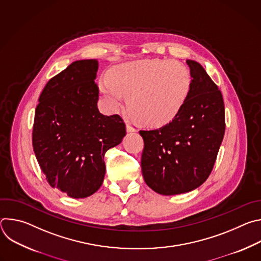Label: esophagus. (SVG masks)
<instances>
[{"instance_id":"obj_1","label":"esophagus","mask_w":261,"mask_h":261,"mask_svg":"<svg viewBox=\"0 0 261 261\" xmlns=\"http://www.w3.org/2000/svg\"><path fill=\"white\" fill-rule=\"evenodd\" d=\"M126 129H127V132H130V133H132V132H136V129H135L133 126L129 125V124H127Z\"/></svg>"}]
</instances>
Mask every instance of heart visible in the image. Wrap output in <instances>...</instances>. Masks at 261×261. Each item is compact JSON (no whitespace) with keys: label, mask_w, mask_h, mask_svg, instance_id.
<instances>
[{"label":"heart","mask_w":261,"mask_h":261,"mask_svg":"<svg viewBox=\"0 0 261 261\" xmlns=\"http://www.w3.org/2000/svg\"><path fill=\"white\" fill-rule=\"evenodd\" d=\"M192 86L190 70L171 60H143L115 67L109 81L100 83L107 106L119 110L128 96V108L147 127H161L172 121L187 100Z\"/></svg>","instance_id":"1"}]
</instances>
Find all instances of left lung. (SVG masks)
Listing matches in <instances>:
<instances>
[{
	"instance_id": "left-lung-1",
	"label": "left lung",
	"mask_w": 261,
	"mask_h": 261,
	"mask_svg": "<svg viewBox=\"0 0 261 261\" xmlns=\"http://www.w3.org/2000/svg\"><path fill=\"white\" fill-rule=\"evenodd\" d=\"M192 86L176 117L156 130H140L144 146L141 170L155 192L175 195L192 191L211 174L225 132L221 91L203 67L188 60Z\"/></svg>"
}]
</instances>
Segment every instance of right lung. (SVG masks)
<instances>
[{"mask_svg":"<svg viewBox=\"0 0 261 261\" xmlns=\"http://www.w3.org/2000/svg\"><path fill=\"white\" fill-rule=\"evenodd\" d=\"M98 62L76 61L50 79L35 110L33 148L46 180L72 198L94 194L105 175L104 155L122 142L119 115L97 107Z\"/></svg>","mask_w":261,"mask_h":261,"instance_id":"add662e5","label":"right lung"}]
</instances>
